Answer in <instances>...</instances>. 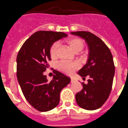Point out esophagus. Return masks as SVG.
Masks as SVG:
<instances>
[{
  "instance_id": "esophagus-1",
  "label": "esophagus",
  "mask_w": 128,
  "mask_h": 128,
  "mask_svg": "<svg viewBox=\"0 0 128 128\" xmlns=\"http://www.w3.org/2000/svg\"><path fill=\"white\" fill-rule=\"evenodd\" d=\"M74 82V79L73 78H71V82Z\"/></svg>"
}]
</instances>
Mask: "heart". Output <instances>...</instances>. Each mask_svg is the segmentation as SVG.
I'll use <instances>...</instances> for the list:
<instances>
[{
	"instance_id": "1",
	"label": "heart",
	"mask_w": 128,
	"mask_h": 128,
	"mask_svg": "<svg viewBox=\"0 0 128 128\" xmlns=\"http://www.w3.org/2000/svg\"><path fill=\"white\" fill-rule=\"evenodd\" d=\"M67 44L74 53H78L82 50L84 47V42L81 39L78 38H71L67 41ZM59 47L58 42H54L51 46L50 50V54L52 58H55L57 56V52ZM57 67L63 72L72 75L74 72L78 68L79 65L76 62H68L66 61H62L59 62L57 65Z\"/></svg>"
}]
</instances>
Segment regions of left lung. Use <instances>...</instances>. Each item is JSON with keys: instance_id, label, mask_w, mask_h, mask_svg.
Instances as JSON below:
<instances>
[{"instance_id": "8db88e82", "label": "left lung", "mask_w": 128, "mask_h": 128, "mask_svg": "<svg viewBox=\"0 0 128 128\" xmlns=\"http://www.w3.org/2000/svg\"><path fill=\"white\" fill-rule=\"evenodd\" d=\"M72 34L84 39L88 48L87 63L78 74L88 83L75 95L78 105L86 110H96L105 103L110 95L115 73L113 57L110 50L102 40L88 31L72 32Z\"/></svg>"}]
</instances>
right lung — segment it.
<instances>
[{
  "label": "right lung",
  "instance_id": "1",
  "mask_svg": "<svg viewBox=\"0 0 128 128\" xmlns=\"http://www.w3.org/2000/svg\"><path fill=\"white\" fill-rule=\"evenodd\" d=\"M66 36L62 32L38 31L24 42L17 56L19 86L26 99L39 111L46 112L56 107L61 91L70 82L69 76L56 70L50 82L43 74L49 66L52 45Z\"/></svg>",
  "mask_w": 128,
  "mask_h": 128
}]
</instances>
